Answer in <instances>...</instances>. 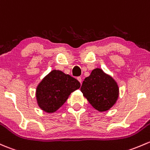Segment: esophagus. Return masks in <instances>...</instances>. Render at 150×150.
Masks as SVG:
<instances>
[{
	"instance_id": "obj_1",
	"label": "esophagus",
	"mask_w": 150,
	"mask_h": 150,
	"mask_svg": "<svg viewBox=\"0 0 150 150\" xmlns=\"http://www.w3.org/2000/svg\"><path fill=\"white\" fill-rule=\"evenodd\" d=\"M77 79H78V80L80 82V83H82V78H81V77H78V78H77Z\"/></svg>"
}]
</instances>
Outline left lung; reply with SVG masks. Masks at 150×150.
<instances>
[{
    "label": "left lung",
    "instance_id": "left-lung-1",
    "mask_svg": "<svg viewBox=\"0 0 150 150\" xmlns=\"http://www.w3.org/2000/svg\"><path fill=\"white\" fill-rule=\"evenodd\" d=\"M80 91L91 105L100 112L109 110L119 98L116 82L100 68L94 69L85 78Z\"/></svg>",
    "mask_w": 150,
    "mask_h": 150
}]
</instances>
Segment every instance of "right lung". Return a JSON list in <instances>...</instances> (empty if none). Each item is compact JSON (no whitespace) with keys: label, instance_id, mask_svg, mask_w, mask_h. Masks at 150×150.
<instances>
[{"label":"right lung","instance_id":"add662e5","mask_svg":"<svg viewBox=\"0 0 150 150\" xmlns=\"http://www.w3.org/2000/svg\"><path fill=\"white\" fill-rule=\"evenodd\" d=\"M80 87L79 81L70 75L60 70L51 71L37 88L38 105L47 113H54L65 103L71 93Z\"/></svg>","mask_w":150,"mask_h":150}]
</instances>
